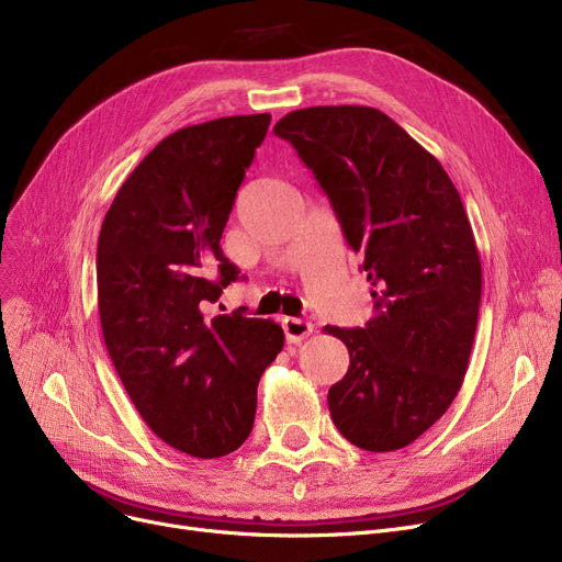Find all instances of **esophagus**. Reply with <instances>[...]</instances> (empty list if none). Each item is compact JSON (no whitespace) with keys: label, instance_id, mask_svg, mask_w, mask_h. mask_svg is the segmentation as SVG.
<instances>
[{"label":"esophagus","instance_id":"1","mask_svg":"<svg viewBox=\"0 0 562 562\" xmlns=\"http://www.w3.org/2000/svg\"><path fill=\"white\" fill-rule=\"evenodd\" d=\"M282 330H284L289 344H299V341H303L305 337L312 335L314 326H312L310 321H305V318H284L282 321Z\"/></svg>","mask_w":562,"mask_h":562}]
</instances>
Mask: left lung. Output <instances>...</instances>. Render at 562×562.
I'll return each instance as SVG.
<instances>
[{"instance_id":"obj_1","label":"left lung","mask_w":562,"mask_h":562,"mask_svg":"<svg viewBox=\"0 0 562 562\" xmlns=\"http://www.w3.org/2000/svg\"><path fill=\"white\" fill-rule=\"evenodd\" d=\"M273 132L314 172L373 284L364 328H323L350 356L328 392L330 417L364 451L403 449L453 403L476 335L483 273L460 193L371 106L299 109Z\"/></svg>"}]
</instances>
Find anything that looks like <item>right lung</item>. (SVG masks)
I'll return each mask as SVG.
<instances>
[{
	"instance_id": "right-lung-1",
	"label": "right lung",
	"mask_w": 562,
	"mask_h": 562,
	"mask_svg": "<svg viewBox=\"0 0 562 562\" xmlns=\"http://www.w3.org/2000/svg\"><path fill=\"white\" fill-rule=\"evenodd\" d=\"M271 115H229L166 136L117 191L98 241L111 362L168 447L221 458L248 439L257 385L284 346L269 318L204 307L239 278L221 236Z\"/></svg>"
}]
</instances>
